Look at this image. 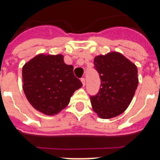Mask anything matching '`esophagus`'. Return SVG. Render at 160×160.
Instances as JSON below:
<instances>
[{
	"instance_id": "1",
	"label": "esophagus",
	"mask_w": 160,
	"mask_h": 160,
	"mask_svg": "<svg viewBox=\"0 0 160 160\" xmlns=\"http://www.w3.org/2000/svg\"><path fill=\"white\" fill-rule=\"evenodd\" d=\"M81 82L82 83L83 87H85V85H86V79H85L84 78H81Z\"/></svg>"
}]
</instances>
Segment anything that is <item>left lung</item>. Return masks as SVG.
Listing matches in <instances>:
<instances>
[{"instance_id":"1","label":"left lung","mask_w":160,"mask_h":160,"mask_svg":"<svg viewBox=\"0 0 160 160\" xmlns=\"http://www.w3.org/2000/svg\"><path fill=\"white\" fill-rule=\"evenodd\" d=\"M101 79L99 92L90 97L93 111L104 119L116 117L127 110L138 84V69L122 53L110 52L94 58Z\"/></svg>"}]
</instances>
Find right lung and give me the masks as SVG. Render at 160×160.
<instances>
[{
    "label": "right lung",
    "mask_w": 160,
    "mask_h": 160,
    "mask_svg": "<svg viewBox=\"0 0 160 160\" xmlns=\"http://www.w3.org/2000/svg\"><path fill=\"white\" fill-rule=\"evenodd\" d=\"M73 66L64 62L62 54L39 53L22 68V88L35 110L54 115L66 108L82 84L73 74Z\"/></svg>",
    "instance_id": "1"
}]
</instances>
